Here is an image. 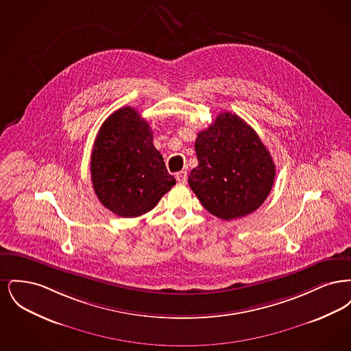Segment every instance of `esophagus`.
I'll use <instances>...</instances> for the list:
<instances>
[{
	"label": "esophagus",
	"instance_id": "34e87169",
	"mask_svg": "<svg viewBox=\"0 0 351 351\" xmlns=\"http://www.w3.org/2000/svg\"><path fill=\"white\" fill-rule=\"evenodd\" d=\"M176 180H178L179 183H186V180H188V175H186V171H182V172L176 173Z\"/></svg>",
	"mask_w": 351,
	"mask_h": 351
}]
</instances>
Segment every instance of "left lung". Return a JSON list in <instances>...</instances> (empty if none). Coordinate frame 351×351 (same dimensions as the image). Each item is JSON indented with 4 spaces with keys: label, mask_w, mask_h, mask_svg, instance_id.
Segmentation results:
<instances>
[{
    "label": "left lung",
    "mask_w": 351,
    "mask_h": 351,
    "mask_svg": "<svg viewBox=\"0 0 351 351\" xmlns=\"http://www.w3.org/2000/svg\"><path fill=\"white\" fill-rule=\"evenodd\" d=\"M199 166L188 183L202 206L230 221L247 216L265 200L275 180V165L259 135L237 114L219 113L197 134Z\"/></svg>",
    "instance_id": "left-lung-1"
}]
</instances>
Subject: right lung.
<instances>
[{"label": "right lung", "mask_w": 351, "mask_h": 351, "mask_svg": "<svg viewBox=\"0 0 351 351\" xmlns=\"http://www.w3.org/2000/svg\"><path fill=\"white\" fill-rule=\"evenodd\" d=\"M90 178L101 204L121 217H138L176 184L154 147L150 125L132 106L105 119L90 156Z\"/></svg>", "instance_id": "add662e5"}]
</instances>
